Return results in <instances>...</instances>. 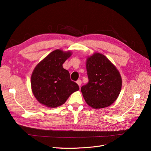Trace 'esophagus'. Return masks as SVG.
<instances>
[{
    "mask_svg": "<svg viewBox=\"0 0 151 151\" xmlns=\"http://www.w3.org/2000/svg\"><path fill=\"white\" fill-rule=\"evenodd\" d=\"M77 84H78V86H79V87H81V84H82V81H81V79L77 80Z\"/></svg>",
    "mask_w": 151,
    "mask_h": 151,
    "instance_id": "1",
    "label": "esophagus"
}]
</instances>
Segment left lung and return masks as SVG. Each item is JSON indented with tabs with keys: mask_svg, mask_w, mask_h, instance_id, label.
I'll list each match as a JSON object with an SVG mask.
<instances>
[{
	"mask_svg": "<svg viewBox=\"0 0 151 151\" xmlns=\"http://www.w3.org/2000/svg\"><path fill=\"white\" fill-rule=\"evenodd\" d=\"M86 70L89 82L81 88L86 103L94 109L110 106L121 91L122 79L119 71L99 53L87 58Z\"/></svg>",
	"mask_w": 151,
	"mask_h": 151,
	"instance_id": "8db88e82",
	"label": "left lung"
}]
</instances>
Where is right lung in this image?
Here are the masks:
<instances>
[{
    "label": "right lung",
    "mask_w": 151,
    "mask_h": 151,
    "mask_svg": "<svg viewBox=\"0 0 151 151\" xmlns=\"http://www.w3.org/2000/svg\"><path fill=\"white\" fill-rule=\"evenodd\" d=\"M72 54L70 51L55 50L34 68L31 78V90L37 101L44 106L51 108L60 106L79 89L62 65Z\"/></svg>",
    "instance_id": "add662e5"
}]
</instances>
